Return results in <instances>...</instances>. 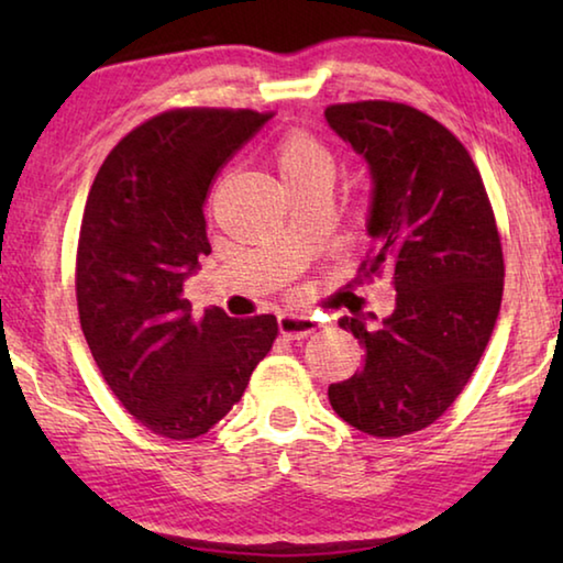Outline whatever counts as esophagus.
I'll list each match as a JSON object with an SVG mask.
<instances>
[{
	"mask_svg": "<svg viewBox=\"0 0 563 563\" xmlns=\"http://www.w3.org/2000/svg\"><path fill=\"white\" fill-rule=\"evenodd\" d=\"M278 328L285 338L300 340V338H308L310 332H316L318 320L310 316H300V312H283L278 318Z\"/></svg>",
	"mask_w": 563,
	"mask_h": 563,
	"instance_id": "obj_1",
	"label": "esophagus"
}]
</instances>
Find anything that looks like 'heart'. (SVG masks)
Returning a JSON list of instances; mask_svg holds the SVG:
<instances>
[{
	"label": "heart",
	"instance_id": "heart-1",
	"mask_svg": "<svg viewBox=\"0 0 563 563\" xmlns=\"http://www.w3.org/2000/svg\"><path fill=\"white\" fill-rule=\"evenodd\" d=\"M275 166L283 186L308 184V180H328L332 184L335 176V161L328 146L310 133H292L280 144Z\"/></svg>",
	"mask_w": 563,
	"mask_h": 563
}]
</instances>
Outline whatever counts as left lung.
<instances>
[{
	"label": "left lung",
	"mask_w": 563,
	"mask_h": 563,
	"mask_svg": "<svg viewBox=\"0 0 563 563\" xmlns=\"http://www.w3.org/2000/svg\"><path fill=\"white\" fill-rule=\"evenodd\" d=\"M325 119L373 180L365 225L375 255L362 271H389L397 290L395 312L379 325L340 318L365 362L328 397L360 432L412 434L454 402L497 325V223L472 156L440 121L395 101L335 103Z\"/></svg>",
	"instance_id": "obj_1"
}]
</instances>
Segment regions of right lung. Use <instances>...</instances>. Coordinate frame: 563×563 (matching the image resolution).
<instances>
[{"label":"right lung","instance_id":"add662e5","mask_svg":"<svg viewBox=\"0 0 563 563\" xmlns=\"http://www.w3.org/2000/svg\"><path fill=\"white\" fill-rule=\"evenodd\" d=\"M271 113L176 109L123 136L81 218L76 302L84 338L121 405L168 440L231 412L278 338L275 316L190 318L184 280L211 253L203 201L228 158Z\"/></svg>","mask_w":563,"mask_h":563}]
</instances>
